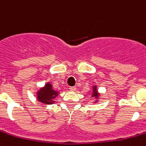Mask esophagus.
I'll use <instances>...</instances> for the list:
<instances>
[{"label":"esophagus","instance_id":"esophagus-1","mask_svg":"<svg viewBox=\"0 0 146 146\" xmlns=\"http://www.w3.org/2000/svg\"><path fill=\"white\" fill-rule=\"evenodd\" d=\"M72 91H76V87H70V88H69Z\"/></svg>","mask_w":146,"mask_h":146}]
</instances>
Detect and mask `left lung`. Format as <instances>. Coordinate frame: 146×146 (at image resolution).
I'll return each instance as SVG.
<instances>
[{
  "label": "left lung",
  "mask_w": 146,
  "mask_h": 146,
  "mask_svg": "<svg viewBox=\"0 0 146 146\" xmlns=\"http://www.w3.org/2000/svg\"><path fill=\"white\" fill-rule=\"evenodd\" d=\"M101 94L98 91L97 86H92V92H91V97L95 98V100L93 102L94 104H96L99 102V99H100Z\"/></svg>",
  "instance_id": "1"
}]
</instances>
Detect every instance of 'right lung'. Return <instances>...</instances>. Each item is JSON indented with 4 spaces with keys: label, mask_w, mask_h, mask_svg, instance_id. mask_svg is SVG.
<instances>
[{
    "label": "right lung",
    "mask_w": 146,
    "mask_h": 146,
    "mask_svg": "<svg viewBox=\"0 0 146 146\" xmlns=\"http://www.w3.org/2000/svg\"><path fill=\"white\" fill-rule=\"evenodd\" d=\"M59 93L54 90L50 82H47L44 87L40 88L36 91V99L38 102L44 104H52L55 103V98L58 96Z\"/></svg>",
    "instance_id": "right-lung-1"
}]
</instances>
